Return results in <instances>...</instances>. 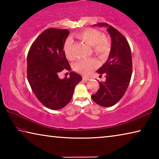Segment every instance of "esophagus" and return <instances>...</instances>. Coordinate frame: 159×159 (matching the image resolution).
<instances>
[{
  "instance_id": "obj_1",
  "label": "esophagus",
  "mask_w": 159,
  "mask_h": 159,
  "mask_svg": "<svg viewBox=\"0 0 159 159\" xmlns=\"http://www.w3.org/2000/svg\"><path fill=\"white\" fill-rule=\"evenodd\" d=\"M90 79V78H88V77H85V76H83V80H84V81H85V82H87L88 80H89Z\"/></svg>"
}]
</instances>
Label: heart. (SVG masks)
<instances>
[{
    "label": "heart",
    "mask_w": 159,
    "mask_h": 159,
    "mask_svg": "<svg viewBox=\"0 0 159 159\" xmlns=\"http://www.w3.org/2000/svg\"><path fill=\"white\" fill-rule=\"evenodd\" d=\"M77 37L88 45L93 47V52L99 57L106 56L109 52L110 43L109 41L100 31L96 29H85L78 34ZM72 44L73 43L71 40H68L65 43L64 48L66 57L70 60H73L75 58V55L72 51ZM97 66L98 61L95 59H85L78 61L74 64V70L78 73L88 75Z\"/></svg>",
    "instance_id": "b5f03b06"
}]
</instances>
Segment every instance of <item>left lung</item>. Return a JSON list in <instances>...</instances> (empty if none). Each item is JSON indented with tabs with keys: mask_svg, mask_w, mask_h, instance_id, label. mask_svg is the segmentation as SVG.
I'll return each instance as SVG.
<instances>
[{
	"mask_svg": "<svg viewBox=\"0 0 159 159\" xmlns=\"http://www.w3.org/2000/svg\"><path fill=\"white\" fill-rule=\"evenodd\" d=\"M93 26H105L111 39L108 60L97 71L105 75L106 80L99 82V89L92 95L95 103L109 107L123 98L130 83L133 70L131 50L125 38L113 26L106 23H98Z\"/></svg>",
	"mask_w": 159,
	"mask_h": 159,
	"instance_id": "8db88e82",
	"label": "left lung"
}]
</instances>
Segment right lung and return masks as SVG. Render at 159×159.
Masks as SVG:
<instances>
[{"label":"right lung","instance_id":"add662e5","mask_svg":"<svg viewBox=\"0 0 159 159\" xmlns=\"http://www.w3.org/2000/svg\"><path fill=\"white\" fill-rule=\"evenodd\" d=\"M69 34L67 29H46L31 45L27 55V79L31 89L45 107L52 110L65 107L82 80L74 71L69 79L58 76L64 69L71 70L64 50Z\"/></svg>","mask_w":159,"mask_h":159}]
</instances>
